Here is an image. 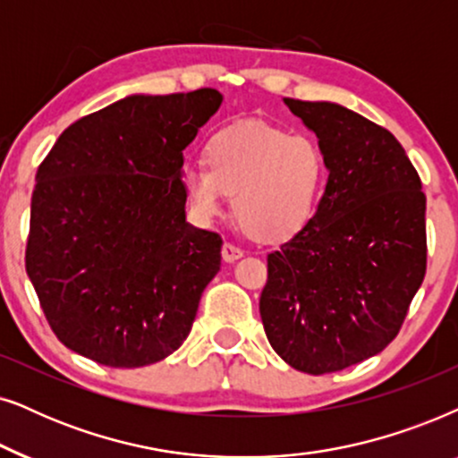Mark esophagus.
<instances>
[{
    "label": "esophagus",
    "instance_id": "obj_1",
    "mask_svg": "<svg viewBox=\"0 0 458 458\" xmlns=\"http://www.w3.org/2000/svg\"><path fill=\"white\" fill-rule=\"evenodd\" d=\"M222 258H224V261L239 259V258H242V249L239 245H234V242H224Z\"/></svg>",
    "mask_w": 458,
    "mask_h": 458
}]
</instances>
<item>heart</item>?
<instances>
[{"mask_svg":"<svg viewBox=\"0 0 458 458\" xmlns=\"http://www.w3.org/2000/svg\"><path fill=\"white\" fill-rule=\"evenodd\" d=\"M182 182L203 219L222 216L230 194L247 233L278 241L312 217L325 186V155L308 136L241 123L219 131L207 146V165H188Z\"/></svg>","mask_w":458,"mask_h":458,"instance_id":"1","label":"heart"}]
</instances>
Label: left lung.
I'll return each instance as SVG.
<instances>
[{"mask_svg":"<svg viewBox=\"0 0 458 458\" xmlns=\"http://www.w3.org/2000/svg\"><path fill=\"white\" fill-rule=\"evenodd\" d=\"M284 105L318 138L328 180L308 224L267 253L259 314L286 364L325 375L400 333L428 270L425 194L386 127L333 102Z\"/></svg>","mask_w":458,"mask_h":458,"instance_id":"obj_1","label":"left lung"}]
</instances>
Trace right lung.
<instances>
[{
    "mask_svg": "<svg viewBox=\"0 0 458 458\" xmlns=\"http://www.w3.org/2000/svg\"><path fill=\"white\" fill-rule=\"evenodd\" d=\"M219 105L211 88L130 96L75 121L47 152L24 266L69 350L136 369L184 344L222 236L186 222L182 165Z\"/></svg>",
    "mask_w": 458,
    "mask_h": 458,
    "instance_id": "1",
    "label": "right lung"
}]
</instances>
